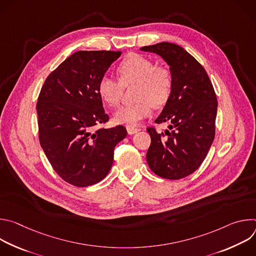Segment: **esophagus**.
I'll return each instance as SVG.
<instances>
[{
    "label": "esophagus",
    "instance_id": "obj_1",
    "mask_svg": "<svg viewBox=\"0 0 256 256\" xmlns=\"http://www.w3.org/2000/svg\"><path fill=\"white\" fill-rule=\"evenodd\" d=\"M126 130H128V132L130 134H136L138 132H140V128H132V126H128V128H126Z\"/></svg>",
    "mask_w": 256,
    "mask_h": 256
}]
</instances>
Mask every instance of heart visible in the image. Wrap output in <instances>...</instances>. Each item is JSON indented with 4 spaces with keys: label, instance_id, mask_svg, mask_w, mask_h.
<instances>
[{
    "label": "heart",
    "instance_id": "heart-1",
    "mask_svg": "<svg viewBox=\"0 0 256 256\" xmlns=\"http://www.w3.org/2000/svg\"><path fill=\"white\" fill-rule=\"evenodd\" d=\"M118 81L107 75L102 76L97 84L101 99L108 105L114 106L120 102L124 87L136 84L134 97L136 102L120 107L114 114L118 124L128 126H136L142 120L152 114V104L163 106L172 91L173 78L171 72L146 56L130 54L124 58L118 68Z\"/></svg>",
    "mask_w": 256,
    "mask_h": 256
}]
</instances>
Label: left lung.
<instances>
[{
    "label": "left lung",
    "instance_id": "left-lung-1",
    "mask_svg": "<svg viewBox=\"0 0 256 256\" xmlns=\"http://www.w3.org/2000/svg\"><path fill=\"white\" fill-rule=\"evenodd\" d=\"M140 50L160 56L173 78L171 94L155 120L170 122L171 132L147 128L151 136L148 165L163 178L186 177L200 166L214 138L218 102L214 87L204 66L184 48L160 42Z\"/></svg>",
    "mask_w": 256,
    "mask_h": 256
}]
</instances>
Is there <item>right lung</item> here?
Instances as JSON below:
<instances>
[{
    "label": "right lung",
    "mask_w": 256,
    "mask_h": 256,
    "mask_svg": "<svg viewBox=\"0 0 256 256\" xmlns=\"http://www.w3.org/2000/svg\"><path fill=\"white\" fill-rule=\"evenodd\" d=\"M122 52L80 50L64 60L46 78L36 104L40 142L54 170L77 188L101 181L114 163L116 146L128 132L105 124L99 79Z\"/></svg>",
    "instance_id": "obj_1"
}]
</instances>
